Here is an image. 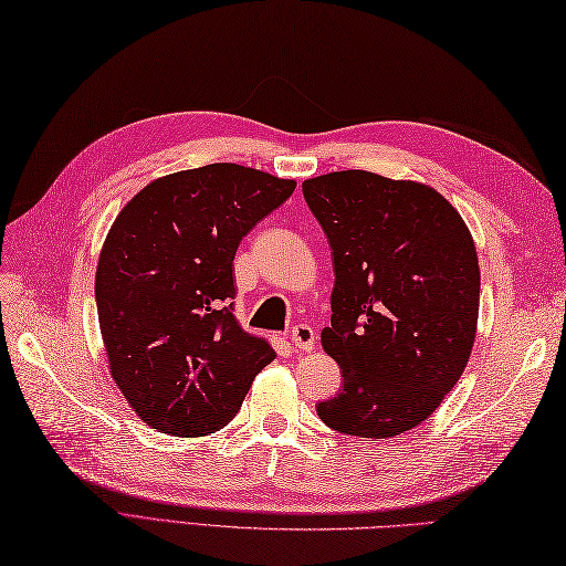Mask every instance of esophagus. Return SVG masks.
I'll use <instances>...</instances> for the list:
<instances>
[{
  "label": "esophagus",
  "mask_w": 566,
  "mask_h": 566,
  "mask_svg": "<svg viewBox=\"0 0 566 566\" xmlns=\"http://www.w3.org/2000/svg\"><path fill=\"white\" fill-rule=\"evenodd\" d=\"M291 343H293L297 350H312V346H314V328L310 324L293 326Z\"/></svg>",
  "instance_id": "1"
}]
</instances>
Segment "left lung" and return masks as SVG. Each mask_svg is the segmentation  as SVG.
I'll use <instances>...</instances> for the list:
<instances>
[{
	"instance_id": "obj_1",
	"label": "left lung",
	"mask_w": 566,
	"mask_h": 566,
	"mask_svg": "<svg viewBox=\"0 0 566 566\" xmlns=\"http://www.w3.org/2000/svg\"><path fill=\"white\" fill-rule=\"evenodd\" d=\"M334 261L322 346L343 389L316 406L331 430L369 442L418 427L473 350L480 269L471 232L432 187L367 170L302 182Z\"/></svg>"
}]
</instances>
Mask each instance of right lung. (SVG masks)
<instances>
[{
  "label": "right lung",
  "mask_w": 566,
  "mask_h": 566,
  "mask_svg": "<svg viewBox=\"0 0 566 566\" xmlns=\"http://www.w3.org/2000/svg\"><path fill=\"white\" fill-rule=\"evenodd\" d=\"M293 191L295 179L213 163L154 179L115 218L95 305L113 379L154 430H220L275 357L232 314V259Z\"/></svg>",
  "instance_id": "add662e5"
}]
</instances>
